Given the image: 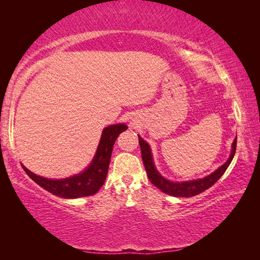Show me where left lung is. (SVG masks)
<instances>
[{
	"label": "left lung",
	"instance_id": "left-lung-1",
	"mask_svg": "<svg viewBox=\"0 0 260 260\" xmlns=\"http://www.w3.org/2000/svg\"><path fill=\"white\" fill-rule=\"evenodd\" d=\"M139 143L141 146L143 163H144L147 176L152 183L162 192L167 193V194L173 196V197L189 198L206 191L210 186H212L215 182H217L223 175L225 170L228 169L229 164L231 163V161H233V158L235 156L236 147H237V137L233 143V150H231V155L228 158V161L223 165H221V167H220L217 171H214L213 173L206 176V178L203 179L181 182V183H179V182H171L167 179H164L163 176L157 172L155 167H154L150 146H148L147 143L144 140H142V137L140 136H139Z\"/></svg>",
	"mask_w": 260,
	"mask_h": 260
}]
</instances>
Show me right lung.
<instances>
[{"label":"right lung","mask_w":260,"mask_h":260,"mask_svg":"<svg viewBox=\"0 0 260 260\" xmlns=\"http://www.w3.org/2000/svg\"><path fill=\"white\" fill-rule=\"evenodd\" d=\"M126 128L127 126L125 124H116L106 127L103 131L102 139L91 164L78 175L62 180H50L32 173L23 165L22 168L38 185L57 197L76 199L92 196L101 189L106 180L114 143L121 132L126 131Z\"/></svg>","instance_id":"1"}]
</instances>
